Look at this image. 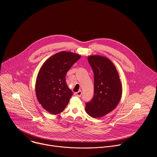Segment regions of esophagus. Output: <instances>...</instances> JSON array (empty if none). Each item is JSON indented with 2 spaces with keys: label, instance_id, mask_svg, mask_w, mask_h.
Returning a JSON list of instances; mask_svg holds the SVG:
<instances>
[{
  "label": "esophagus",
  "instance_id": "34e87169",
  "mask_svg": "<svg viewBox=\"0 0 157 157\" xmlns=\"http://www.w3.org/2000/svg\"><path fill=\"white\" fill-rule=\"evenodd\" d=\"M81 94H82V91H81V90L75 93V95L76 96H78V97H81Z\"/></svg>",
  "mask_w": 157,
  "mask_h": 157
}]
</instances>
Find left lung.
Segmentation results:
<instances>
[{
  "mask_svg": "<svg viewBox=\"0 0 157 157\" xmlns=\"http://www.w3.org/2000/svg\"><path fill=\"white\" fill-rule=\"evenodd\" d=\"M88 61L94 72V96L86 104L87 114L99 118L111 112L119 104L122 86L116 66L108 58L90 55Z\"/></svg>",
  "mask_w": 157,
  "mask_h": 157,
  "instance_id": "obj_1",
  "label": "left lung"
}]
</instances>
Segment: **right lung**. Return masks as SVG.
I'll return each mask as SVG.
<instances>
[{
  "label": "right lung",
  "instance_id": "add662e5",
  "mask_svg": "<svg viewBox=\"0 0 157 157\" xmlns=\"http://www.w3.org/2000/svg\"><path fill=\"white\" fill-rule=\"evenodd\" d=\"M81 56L62 51L49 58L39 70L35 82V93L38 102L49 113H61L72 96L66 82V75Z\"/></svg>",
  "mask_w": 157,
  "mask_h": 157
}]
</instances>
